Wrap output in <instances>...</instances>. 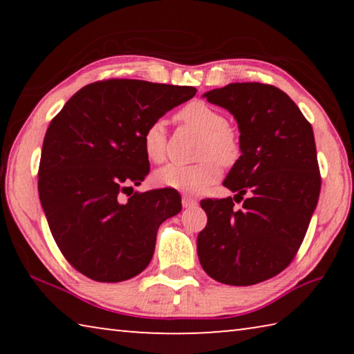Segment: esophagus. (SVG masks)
<instances>
[{
    "label": "esophagus",
    "instance_id": "34e87169",
    "mask_svg": "<svg viewBox=\"0 0 354 354\" xmlns=\"http://www.w3.org/2000/svg\"><path fill=\"white\" fill-rule=\"evenodd\" d=\"M183 206L184 207H194V206H196V200L190 198V196H183Z\"/></svg>",
    "mask_w": 354,
    "mask_h": 354
}]
</instances>
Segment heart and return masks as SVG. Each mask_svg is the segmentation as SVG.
<instances>
[{
  "instance_id": "heart-1",
  "label": "heart",
  "mask_w": 354,
  "mask_h": 354,
  "mask_svg": "<svg viewBox=\"0 0 354 354\" xmlns=\"http://www.w3.org/2000/svg\"><path fill=\"white\" fill-rule=\"evenodd\" d=\"M178 118L203 134L198 149V158L203 160L195 165L170 164L156 171L154 179L162 187L203 194L220 179L221 164L232 165L239 159L241 140L223 113L201 101L184 106ZM142 147L151 162L160 164L165 159L167 133L160 120L149 123L143 131Z\"/></svg>"
}]
</instances>
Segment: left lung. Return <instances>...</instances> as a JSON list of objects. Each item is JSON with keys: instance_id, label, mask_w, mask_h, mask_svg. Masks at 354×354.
I'll use <instances>...</instances> for the list:
<instances>
[{"instance_id": "1", "label": "left lung", "mask_w": 354, "mask_h": 354, "mask_svg": "<svg viewBox=\"0 0 354 354\" xmlns=\"http://www.w3.org/2000/svg\"><path fill=\"white\" fill-rule=\"evenodd\" d=\"M205 97L236 117L242 156L223 183L234 198L200 203L198 257L218 283L253 286L289 267L306 236L322 187L313 127L270 84L234 82Z\"/></svg>"}]
</instances>
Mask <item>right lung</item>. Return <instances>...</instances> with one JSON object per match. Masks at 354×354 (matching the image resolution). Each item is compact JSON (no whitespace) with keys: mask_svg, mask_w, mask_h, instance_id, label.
Instances as JSON below:
<instances>
[{"mask_svg":"<svg viewBox=\"0 0 354 354\" xmlns=\"http://www.w3.org/2000/svg\"><path fill=\"white\" fill-rule=\"evenodd\" d=\"M195 93L189 86L112 77L87 84L51 120L39 165L40 203L59 250L84 277L120 283L148 267L159 225L181 211V196L175 189L128 194L149 171L142 136Z\"/></svg>","mask_w":354,"mask_h":354,"instance_id":"add662e5","label":"right lung"}]
</instances>
